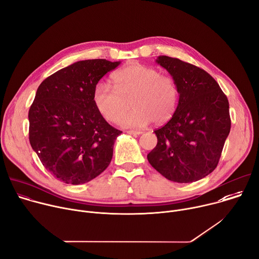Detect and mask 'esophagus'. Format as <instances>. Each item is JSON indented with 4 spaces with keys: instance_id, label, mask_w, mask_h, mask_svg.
Returning a JSON list of instances; mask_svg holds the SVG:
<instances>
[{
    "instance_id": "esophagus-1",
    "label": "esophagus",
    "mask_w": 259,
    "mask_h": 259,
    "mask_svg": "<svg viewBox=\"0 0 259 259\" xmlns=\"http://www.w3.org/2000/svg\"><path fill=\"white\" fill-rule=\"evenodd\" d=\"M126 133L130 134V135H140V134H142L141 131H127Z\"/></svg>"
}]
</instances>
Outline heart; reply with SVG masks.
Returning <instances> with one entry per match:
<instances>
[{
  "instance_id": "1",
  "label": "heart",
  "mask_w": 259,
  "mask_h": 259,
  "mask_svg": "<svg viewBox=\"0 0 259 259\" xmlns=\"http://www.w3.org/2000/svg\"><path fill=\"white\" fill-rule=\"evenodd\" d=\"M114 89L99 82L94 89L93 101L102 116L116 123L131 106L133 109L121 119L126 127H140L150 123H166L175 114L180 90L177 81L152 67L132 64L112 77Z\"/></svg>"
}]
</instances>
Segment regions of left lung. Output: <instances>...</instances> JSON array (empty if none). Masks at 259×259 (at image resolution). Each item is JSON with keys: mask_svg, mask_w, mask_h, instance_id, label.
I'll return each instance as SVG.
<instances>
[{"mask_svg": "<svg viewBox=\"0 0 259 259\" xmlns=\"http://www.w3.org/2000/svg\"><path fill=\"white\" fill-rule=\"evenodd\" d=\"M156 63L177 81L180 100L173 117L154 131L157 144L147 158L167 180L191 183L219 162L232 124L228 100L205 70L165 55Z\"/></svg>", "mask_w": 259, "mask_h": 259, "instance_id": "8db88e82", "label": "left lung"}]
</instances>
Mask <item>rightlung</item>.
Masks as SVG:
<instances>
[{"instance_id":"1","label":"right lung","mask_w":259,"mask_h":259,"mask_svg":"<svg viewBox=\"0 0 259 259\" xmlns=\"http://www.w3.org/2000/svg\"><path fill=\"white\" fill-rule=\"evenodd\" d=\"M120 62L86 60L47 77L28 111V138L44 167L59 180L79 185L108 167L122 133L98 112L93 93Z\"/></svg>"}]
</instances>
